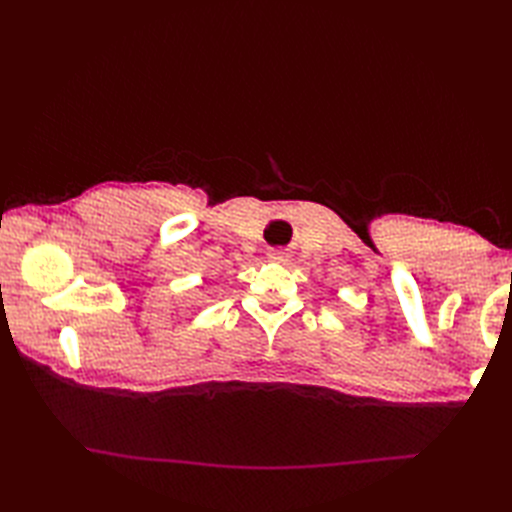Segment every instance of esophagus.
Listing matches in <instances>:
<instances>
[{"label":"esophagus","instance_id":"esophagus-1","mask_svg":"<svg viewBox=\"0 0 512 512\" xmlns=\"http://www.w3.org/2000/svg\"><path fill=\"white\" fill-rule=\"evenodd\" d=\"M268 257L273 259V262H279V264H286V262H290V255L286 253V250H270Z\"/></svg>","mask_w":512,"mask_h":512}]
</instances>
